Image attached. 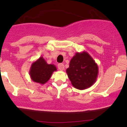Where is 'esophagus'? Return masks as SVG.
I'll list each match as a JSON object with an SVG mask.
<instances>
[{"label": "esophagus", "mask_w": 127, "mask_h": 127, "mask_svg": "<svg viewBox=\"0 0 127 127\" xmlns=\"http://www.w3.org/2000/svg\"><path fill=\"white\" fill-rule=\"evenodd\" d=\"M58 68H59L60 70L61 71L64 70V65L63 63H60L58 64Z\"/></svg>", "instance_id": "34e87169"}]
</instances>
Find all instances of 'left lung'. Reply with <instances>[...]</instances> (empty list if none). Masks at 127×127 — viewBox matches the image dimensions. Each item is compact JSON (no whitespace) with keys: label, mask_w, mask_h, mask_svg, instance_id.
I'll return each mask as SVG.
<instances>
[{"label":"left lung","mask_w":127,"mask_h":127,"mask_svg":"<svg viewBox=\"0 0 127 127\" xmlns=\"http://www.w3.org/2000/svg\"><path fill=\"white\" fill-rule=\"evenodd\" d=\"M66 73L75 88L85 90L97 81L98 65L87 52H76L71 59Z\"/></svg>","instance_id":"8db88e82"}]
</instances>
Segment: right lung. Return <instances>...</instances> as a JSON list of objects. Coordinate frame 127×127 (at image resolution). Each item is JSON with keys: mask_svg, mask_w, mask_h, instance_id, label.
<instances>
[{"mask_svg": "<svg viewBox=\"0 0 127 127\" xmlns=\"http://www.w3.org/2000/svg\"><path fill=\"white\" fill-rule=\"evenodd\" d=\"M57 70L54 64H49L42 57H40L32 64L29 75L33 82L43 85L49 81L53 72Z\"/></svg>", "mask_w": 127, "mask_h": 127, "instance_id": "right-lung-1", "label": "right lung"}]
</instances>
